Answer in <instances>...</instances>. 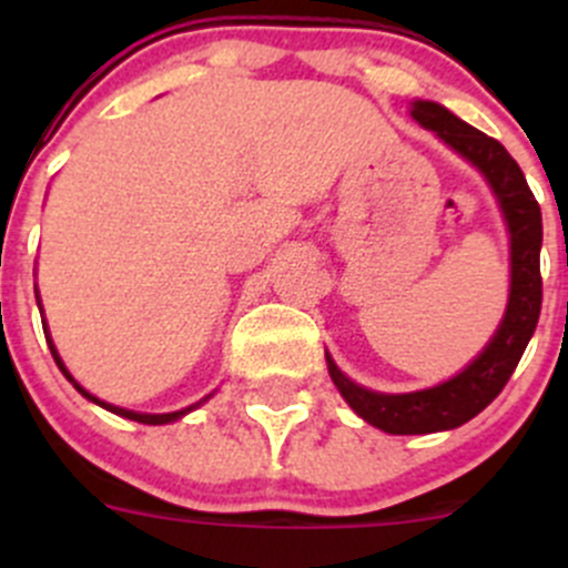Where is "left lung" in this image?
I'll return each mask as SVG.
<instances>
[{"label": "left lung", "mask_w": 568, "mask_h": 568, "mask_svg": "<svg viewBox=\"0 0 568 568\" xmlns=\"http://www.w3.org/2000/svg\"><path fill=\"white\" fill-rule=\"evenodd\" d=\"M412 118L426 129L437 131V136H443L454 151L469 159L495 189L508 231H511V296H508L506 318L484 354L473 359L459 376L432 390L404 395L371 393L346 379L332 357H326L332 382L348 400V406L363 420L387 434L445 432L486 409L511 379L541 313V261H538L541 209L519 164L495 136H486L484 131L473 129L434 101H415Z\"/></svg>", "instance_id": "8db88e82"}]
</instances>
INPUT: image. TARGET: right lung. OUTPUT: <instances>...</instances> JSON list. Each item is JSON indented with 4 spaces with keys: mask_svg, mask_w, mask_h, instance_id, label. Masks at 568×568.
Listing matches in <instances>:
<instances>
[{
    "mask_svg": "<svg viewBox=\"0 0 568 568\" xmlns=\"http://www.w3.org/2000/svg\"><path fill=\"white\" fill-rule=\"evenodd\" d=\"M38 305H40V302H38ZM43 332H45V329H43ZM45 335H49V332H45ZM45 343H49V348H51V357H54L57 368H60L62 374H65V379H68V382H73V376L68 374V368H65V365H62V359H60V354H57V348H54V343H51V337H45ZM73 387H77V390L82 393L84 398L95 400V404H99V406H104V409L114 412V415H120V417H129V420H136V423H148V426H162V423H173V420H178V417H181V415H186V412H192L194 406H200V404H203V400H200V404L189 406V409H181V412H170V415H140V412H129V409H120V406L104 404V400H99V398H95V395H90L88 390H84L82 385H77V382H73Z\"/></svg>",
    "mask_w": 568,
    "mask_h": 568,
    "instance_id": "obj_1",
    "label": "right lung"
}]
</instances>
